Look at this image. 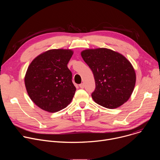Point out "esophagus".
Returning a JSON list of instances; mask_svg holds the SVG:
<instances>
[{
  "mask_svg": "<svg viewBox=\"0 0 160 160\" xmlns=\"http://www.w3.org/2000/svg\"><path fill=\"white\" fill-rule=\"evenodd\" d=\"M79 87L81 88H84V84L83 83H81L79 85Z\"/></svg>",
  "mask_w": 160,
  "mask_h": 160,
  "instance_id": "34e87169",
  "label": "esophagus"
}]
</instances>
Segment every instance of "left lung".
<instances>
[{
  "label": "left lung",
  "mask_w": 160,
  "mask_h": 160,
  "mask_svg": "<svg viewBox=\"0 0 160 160\" xmlns=\"http://www.w3.org/2000/svg\"><path fill=\"white\" fill-rule=\"evenodd\" d=\"M81 56L94 74L96 88L92 98L97 104L115 109L128 100L134 89L136 75L125 57L106 48L86 49Z\"/></svg>",
  "instance_id": "obj_1"
}]
</instances>
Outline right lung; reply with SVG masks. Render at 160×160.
<instances>
[{
	"instance_id": "right-lung-1",
	"label": "right lung",
	"mask_w": 160,
	"mask_h": 160,
	"mask_svg": "<svg viewBox=\"0 0 160 160\" xmlns=\"http://www.w3.org/2000/svg\"><path fill=\"white\" fill-rule=\"evenodd\" d=\"M73 54L70 49L49 50L29 65L25 87L32 101L42 109L55 112L65 108L73 99L76 87L67 66Z\"/></svg>"
}]
</instances>
